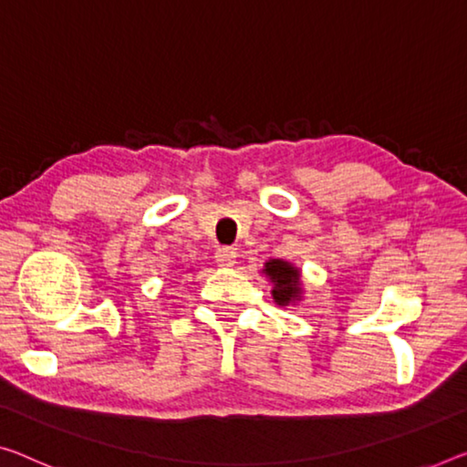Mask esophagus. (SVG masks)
<instances>
[{"label":"esophagus","instance_id":"34e87169","mask_svg":"<svg viewBox=\"0 0 467 467\" xmlns=\"http://www.w3.org/2000/svg\"><path fill=\"white\" fill-rule=\"evenodd\" d=\"M235 258H238V250L232 246H221L214 253V261H217L219 267H234Z\"/></svg>","mask_w":467,"mask_h":467}]
</instances>
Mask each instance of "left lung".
Segmentation results:
<instances>
[{
  "mask_svg": "<svg viewBox=\"0 0 467 467\" xmlns=\"http://www.w3.org/2000/svg\"><path fill=\"white\" fill-rule=\"evenodd\" d=\"M261 274L271 284V296H274L275 305L290 306L303 303L305 288L303 279H300V269L296 265L284 261V258H269L261 269Z\"/></svg>",
  "mask_w": 467,
  "mask_h": 467,
  "instance_id": "obj_1",
  "label": "left lung"
}]
</instances>
